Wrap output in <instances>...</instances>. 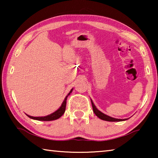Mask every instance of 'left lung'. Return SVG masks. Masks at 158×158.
<instances>
[{
	"instance_id": "left-lung-1",
	"label": "left lung",
	"mask_w": 158,
	"mask_h": 158,
	"mask_svg": "<svg viewBox=\"0 0 158 158\" xmlns=\"http://www.w3.org/2000/svg\"><path fill=\"white\" fill-rule=\"evenodd\" d=\"M91 104H92V106H93V112H94L95 114L97 116L98 118H100V119L104 120V121H111V122H116V121H125L126 119H118V118H112L107 116L105 114L102 113L101 111H100L98 109L96 108V106H95L94 104L91 100Z\"/></svg>"
}]
</instances>
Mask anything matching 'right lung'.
Listing matches in <instances>:
<instances>
[{"label": "right lung", "mask_w": 158, "mask_h": 158, "mask_svg": "<svg viewBox=\"0 0 158 158\" xmlns=\"http://www.w3.org/2000/svg\"><path fill=\"white\" fill-rule=\"evenodd\" d=\"M73 91V89L70 90V92H69L68 95L66 96L65 100H64L63 102L62 103V105H61L60 107L58 109L57 111H56L55 112H53V114H50V115H48L47 116H44V117H33V116H27L31 118L32 119H34V120H37V121H53V120H56L58 118H59L60 116H62L63 114L65 113V107H66V100H67V98H68V95L70 94V93Z\"/></svg>", "instance_id": "right-lung-1"}]
</instances>
